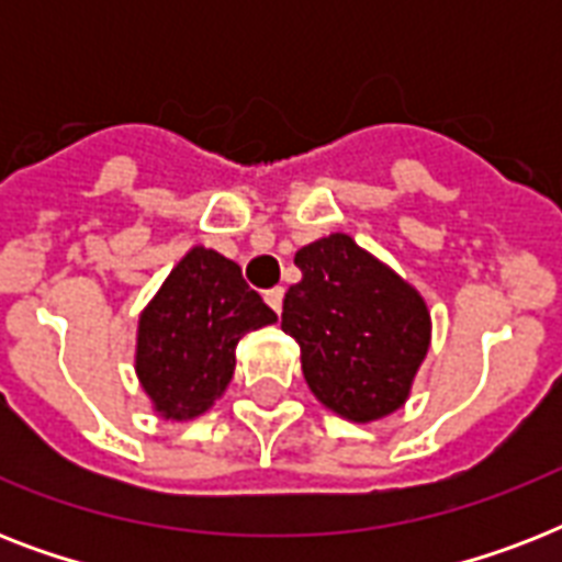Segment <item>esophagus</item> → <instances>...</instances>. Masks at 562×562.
<instances>
[{
	"mask_svg": "<svg viewBox=\"0 0 562 562\" xmlns=\"http://www.w3.org/2000/svg\"><path fill=\"white\" fill-rule=\"evenodd\" d=\"M282 294H285V291H282V289H268V291H265V303H268V306H271L273 312H277V315H280V312H282Z\"/></svg>",
	"mask_w": 562,
	"mask_h": 562,
	"instance_id": "34e87169",
	"label": "esophagus"
}]
</instances>
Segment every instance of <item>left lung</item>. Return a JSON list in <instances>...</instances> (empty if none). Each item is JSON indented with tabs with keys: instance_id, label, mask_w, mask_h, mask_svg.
Returning a JSON list of instances; mask_svg holds the SVG:
<instances>
[{
	"instance_id": "obj_1",
	"label": "left lung",
	"mask_w": 562,
	"mask_h": 562,
	"mask_svg": "<svg viewBox=\"0 0 562 562\" xmlns=\"http://www.w3.org/2000/svg\"><path fill=\"white\" fill-rule=\"evenodd\" d=\"M294 265L303 280L285 291L282 329L312 393L352 423L387 417L428 352L423 297L344 233L300 247Z\"/></svg>"
}]
</instances>
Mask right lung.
<instances>
[{
	"mask_svg": "<svg viewBox=\"0 0 562 562\" xmlns=\"http://www.w3.org/2000/svg\"><path fill=\"white\" fill-rule=\"evenodd\" d=\"M277 321L227 256L192 247L139 317L136 373L154 408L192 419L233 379L236 344Z\"/></svg>",
	"mask_w": 562,
	"mask_h": 562,
	"instance_id": "add662e5",
	"label": "right lung"
}]
</instances>
